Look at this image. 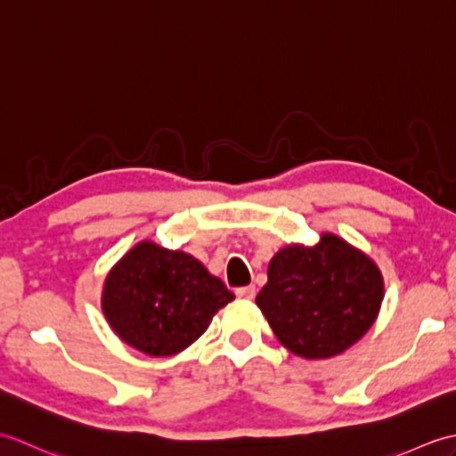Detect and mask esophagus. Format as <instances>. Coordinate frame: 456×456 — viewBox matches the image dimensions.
<instances>
[{
	"instance_id": "obj_1",
	"label": "esophagus",
	"mask_w": 456,
	"mask_h": 456,
	"mask_svg": "<svg viewBox=\"0 0 456 456\" xmlns=\"http://www.w3.org/2000/svg\"><path fill=\"white\" fill-rule=\"evenodd\" d=\"M235 294L239 296V297H247V299H253L255 296H256V288L250 284V286H240V288H237L235 289Z\"/></svg>"
}]
</instances>
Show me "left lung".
Returning <instances> with one entry per match:
<instances>
[{
  "instance_id": "left-lung-1",
  "label": "left lung",
  "mask_w": 456,
  "mask_h": 456,
  "mask_svg": "<svg viewBox=\"0 0 456 456\" xmlns=\"http://www.w3.org/2000/svg\"><path fill=\"white\" fill-rule=\"evenodd\" d=\"M382 297V276L372 260L327 233L314 247L292 245L274 255L256 305L294 354L329 358L372 327Z\"/></svg>"
}]
</instances>
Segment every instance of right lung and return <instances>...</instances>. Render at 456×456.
<instances>
[{
	"label": "right lung",
	"mask_w": 456,
	"mask_h": 456,
	"mask_svg": "<svg viewBox=\"0 0 456 456\" xmlns=\"http://www.w3.org/2000/svg\"><path fill=\"white\" fill-rule=\"evenodd\" d=\"M233 297L200 260L141 243L105 280L102 307L125 343L151 356H172L196 341Z\"/></svg>",
	"instance_id": "right-lung-1"
}]
</instances>
